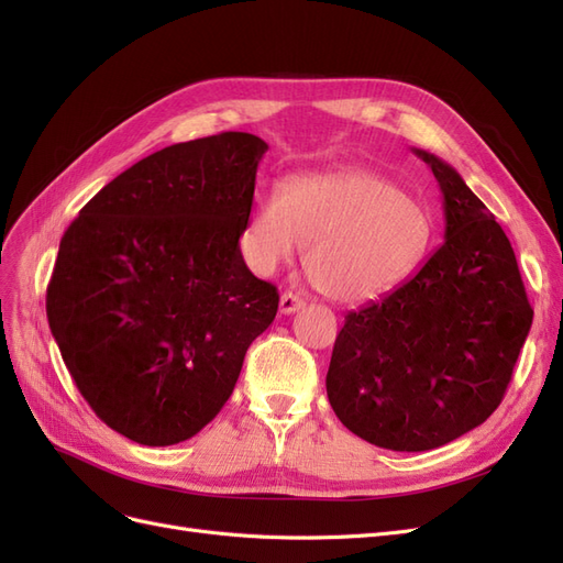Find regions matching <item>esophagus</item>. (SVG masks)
I'll list each match as a JSON object with an SVG mask.
<instances>
[{
    "instance_id": "obj_1",
    "label": "esophagus",
    "mask_w": 563,
    "mask_h": 563,
    "mask_svg": "<svg viewBox=\"0 0 563 563\" xmlns=\"http://www.w3.org/2000/svg\"><path fill=\"white\" fill-rule=\"evenodd\" d=\"M302 300L296 296V294H291V291H286V294H282V298H279V312L282 314H294V312H298L300 308H302Z\"/></svg>"
}]
</instances>
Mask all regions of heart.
Instances as JSON below:
<instances>
[{
    "mask_svg": "<svg viewBox=\"0 0 563 563\" xmlns=\"http://www.w3.org/2000/svg\"><path fill=\"white\" fill-rule=\"evenodd\" d=\"M422 203L380 174L345 168L296 176L267 190L246 228V255L263 277L305 253L308 277L338 302H366L395 291L430 249Z\"/></svg>",
    "mask_w": 563,
    "mask_h": 563,
    "instance_id": "heart-1",
    "label": "heart"
}]
</instances>
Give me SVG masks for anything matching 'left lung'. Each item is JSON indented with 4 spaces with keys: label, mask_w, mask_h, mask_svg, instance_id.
Masks as SVG:
<instances>
[{
    "label": "left lung",
    "mask_w": 563,
    "mask_h": 563,
    "mask_svg": "<svg viewBox=\"0 0 563 563\" xmlns=\"http://www.w3.org/2000/svg\"><path fill=\"white\" fill-rule=\"evenodd\" d=\"M444 195V244L340 329L327 395L368 444L432 451L496 411L533 310L512 244L451 164L413 147Z\"/></svg>",
    "instance_id": "left-lung-1"
}]
</instances>
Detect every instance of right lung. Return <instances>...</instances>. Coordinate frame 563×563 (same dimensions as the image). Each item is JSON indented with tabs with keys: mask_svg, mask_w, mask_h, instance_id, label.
Wrapping results in <instances>:
<instances>
[{
	"mask_svg": "<svg viewBox=\"0 0 563 563\" xmlns=\"http://www.w3.org/2000/svg\"><path fill=\"white\" fill-rule=\"evenodd\" d=\"M267 143L225 131L168 145L65 230L46 288L63 362L108 428L143 446L195 437L230 399L277 288L240 249Z\"/></svg>",
	"mask_w": 563,
	"mask_h": 563,
	"instance_id": "right-lung-1",
	"label": "right lung"
}]
</instances>
